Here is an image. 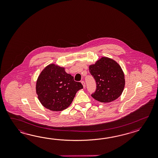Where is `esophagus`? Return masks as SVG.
I'll use <instances>...</instances> for the list:
<instances>
[{
    "mask_svg": "<svg viewBox=\"0 0 158 158\" xmlns=\"http://www.w3.org/2000/svg\"><path fill=\"white\" fill-rule=\"evenodd\" d=\"M81 83L83 85V87H84V88H85V87H86V85H85V82H84V81H81Z\"/></svg>",
    "mask_w": 158,
    "mask_h": 158,
    "instance_id": "obj_1",
    "label": "esophagus"
}]
</instances>
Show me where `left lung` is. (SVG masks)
Returning a JSON list of instances; mask_svg holds the SVG:
<instances>
[{"instance_id": "1", "label": "left lung", "mask_w": 158, "mask_h": 158, "mask_svg": "<svg viewBox=\"0 0 158 158\" xmlns=\"http://www.w3.org/2000/svg\"><path fill=\"white\" fill-rule=\"evenodd\" d=\"M89 72L96 81V90L91 94L95 100L109 103L121 95L124 89V74L116 61L102 57L89 66Z\"/></svg>"}]
</instances>
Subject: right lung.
Here are the masks:
<instances>
[{
    "label": "right lung",
    "mask_w": 158,
    "mask_h": 158,
    "mask_svg": "<svg viewBox=\"0 0 158 158\" xmlns=\"http://www.w3.org/2000/svg\"><path fill=\"white\" fill-rule=\"evenodd\" d=\"M83 88L81 82L55 64L47 65L37 79L36 93L44 107L52 111L64 110L71 105L76 93Z\"/></svg>",
    "instance_id": "obj_1"
}]
</instances>
